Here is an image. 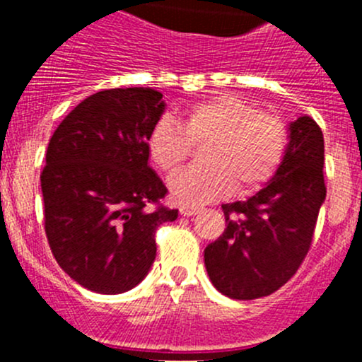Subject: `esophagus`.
<instances>
[{
  "mask_svg": "<svg viewBox=\"0 0 362 362\" xmlns=\"http://www.w3.org/2000/svg\"><path fill=\"white\" fill-rule=\"evenodd\" d=\"M199 210H202V208L189 206V204H182V206H180V215H184V217H192V215L198 214Z\"/></svg>",
  "mask_w": 362,
  "mask_h": 362,
  "instance_id": "esophagus-1",
  "label": "esophagus"
}]
</instances>
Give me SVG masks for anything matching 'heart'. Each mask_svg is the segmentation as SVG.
<instances>
[{"label":"heart","mask_w":362,"mask_h":362,"mask_svg":"<svg viewBox=\"0 0 362 362\" xmlns=\"http://www.w3.org/2000/svg\"><path fill=\"white\" fill-rule=\"evenodd\" d=\"M203 166L170 178L173 198L204 204L236 192L257 191L286 158L289 129L279 112L262 110L243 98L217 94L185 108L178 122L163 117L151 129L148 158L164 173L177 171L202 145Z\"/></svg>","instance_id":"heart-1"}]
</instances>
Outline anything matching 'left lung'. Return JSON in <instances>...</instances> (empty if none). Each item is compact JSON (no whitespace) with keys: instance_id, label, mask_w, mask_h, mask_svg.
I'll return each mask as SVG.
<instances>
[{"instance_id":"left-lung-1","label":"left lung","mask_w":362,"mask_h":362,"mask_svg":"<svg viewBox=\"0 0 362 362\" xmlns=\"http://www.w3.org/2000/svg\"><path fill=\"white\" fill-rule=\"evenodd\" d=\"M324 136L308 115L291 124L286 158L266 187L247 202L222 204L226 229L204 249L218 293L257 299L289 282L312 247L324 184Z\"/></svg>"}]
</instances>
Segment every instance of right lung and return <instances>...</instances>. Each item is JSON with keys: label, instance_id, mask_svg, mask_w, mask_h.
<instances>
[{"label": "right lung", "instance_id": "obj_1", "mask_svg": "<svg viewBox=\"0 0 362 362\" xmlns=\"http://www.w3.org/2000/svg\"><path fill=\"white\" fill-rule=\"evenodd\" d=\"M163 112L151 87L105 89L76 105L49 141L40 175L47 242L64 273L94 293L138 286L156 259V231L178 217L148 166V134Z\"/></svg>", "mask_w": 362, "mask_h": 362}]
</instances>
